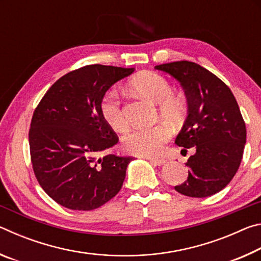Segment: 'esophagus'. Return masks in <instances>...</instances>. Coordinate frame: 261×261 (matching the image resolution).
<instances>
[{"label":"esophagus","mask_w":261,"mask_h":261,"mask_svg":"<svg viewBox=\"0 0 261 261\" xmlns=\"http://www.w3.org/2000/svg\"><path fill=\"white\" fill-rule=\"evenodd\" d=\"M145 159H147V160H149L152 163H154V165H156V166H162L167 162L165 159H156V158H149V156H145Z\"/></svg>","instance_id":"obj_1"}]
</instances>
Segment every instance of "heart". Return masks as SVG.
I'll use <instances>...</instances> for the list:
<instances>
[{
    "label": "heart",
    "instance_id": "1",
    "mask_svg": "<svg viewBox=\"0 0 261 261\" xmlns=\"http://www.w3.org/2000/svg\"><path fill=\"white\" fill-rule=\"evenodd\" d=\"M130 86L145 98L158 103V113L162 120L177 124L187 112V99L180 93L171 91L168 79L154 71H143L130 82ZM100 114L109 127L122 132L127 127V120L123 112L117 92L109 90L100 100ZM171 132L165 124L152 127L132 129L123 137V147L126 152L143 156L160 154L163 146L170 139Z\"/></svg>",
    "mask_w": 261,
    "mask_h": 261
}]
</instances>
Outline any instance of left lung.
<instances>
[{
	"label": "left lung",
	"instance_id": "1",
	"mask_svg": "<svg viewBox=\"0 0 261 261\" xmlns=\"http://www.w3.org/2000/svg\"><path fill=\"white\" fill-rule=\"evenodd\" d=\"M180 83L188 99V118L175 143L188 159V179L175 190L184 196L204 198L230 183L240 168L246 127L240 107L226 84L201 65L177 61L156 65Z\"/></svg>",
	"mask_w": 261,
	"mask_h": 261
}]
</instances>
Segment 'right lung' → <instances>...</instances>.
<instances>
[{"mask_svg": "<svg viewBox=\"0 0 261 261\" xmlns=\"http://www.w3.org/2000/svg\"><path fill=\"white\" fill-rule=\"evenodd\" d=\"M134 68L91 64L56 81L35 108L29 131L39 184L57 204L92 211L116 196L131 156L106 154L118 137L100 114L108 88Z\"/></svg>", "mask_w": 261, "mask_h": 261, "instance_id": "add662e5", "label": "right lung"}]
</instances>
